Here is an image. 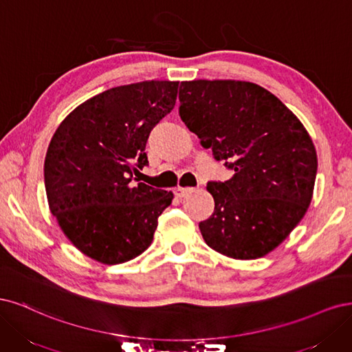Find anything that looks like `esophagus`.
<instances>
[{
  "mask_svg": "<svg viewBox=\"0 0 352 352\" xmlns=\"http://www.w3.org/2000/svg\"><path fill=\"white\" fill-rule=\"evenodd\" d=\"M192 191V188H188V187H175L174 188V192H175V196L177 197H184V196H187L188 192H191Z\"/></svg>",
  "mask_w": 352,
  "mask_h": 352,
  "instance_id": "1",
  "label": "esophagus"
}]
</instances>
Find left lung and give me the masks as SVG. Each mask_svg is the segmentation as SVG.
Here are the masks:
<instances>
[{"label": "left lung", "instance_id": "8db88e82", "mask_svg": "<svg viewBox=\"0 0 352 352\" xmlns=\"http://www.w3.org/2000/svg\"><path fill=\"white\" fill-rule=\"evenodd\" d=\"M179 117L217 161L234 169L208 183L212 217L203 240L226 257L253 260L285 240L307 212L317 153L301 121L269 90L241 80L181 82Z\"/></svg>", "mask_w": 352, "mask_h": 352}]
</instances>
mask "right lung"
Segmentation results:
<instances>
[{"label": "right lung", "instance_id": "obj_1", "mask_svg": "<svg viewBox=\"0 0 352 352\" xmlns=\"http://www.w3.org/2000/svg\"><path fill=\"white\" fill-rule=\"evenodd\" d=\"M178 83L108 89L73 109L52 135L43 165L51 213L77 250L99 263L142 254L174 199L133 175L147 165V138L174 108Z\"/></svg>", "mask_w": 352, "mask_h": 352}]
</instances>
